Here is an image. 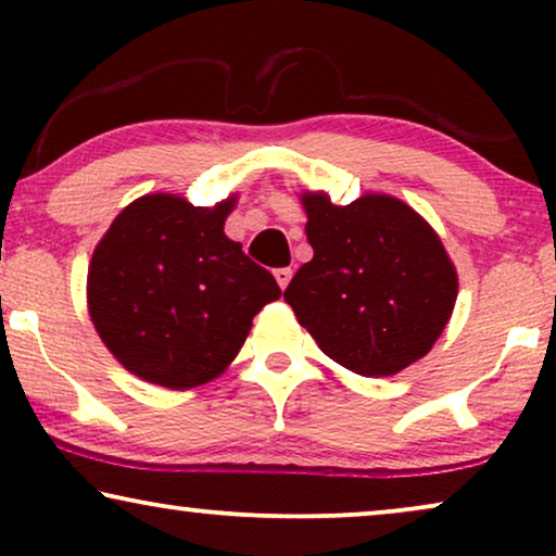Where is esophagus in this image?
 Masks as SVG:
<instances>
[{"label": "esophagus", "instance_id": "obj_1", "mask_svg": "<svg viewBox=\"0 0 556 556\" xmlns=\"http://www.w3.org/2000/svg\"><path fill=\"white\" fill-rule=\"evenodd\" d=\"M291 278H293V270L291 268H278L276 270V280H278V286L283 288V291H286V286L291 283Z\"/></svg>", "mask_w": 556, "mask_h": 556}]
</instances>
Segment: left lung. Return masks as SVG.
<instances>
[{
	"label": "left lung",
	"mask_w": 556,
	"mask_h": 556,
	"mask_svg": "<svg viewBox=\"0 0 556 556\" xmlns=\"http://www.w3.org/2000/svg\"><path fill=\"white\" fill-rule=\"evenodd\" d=\"M314 257L283 299L318 349L362 377L422 359L458 299V276L435 230L390 194L333 204L303 194Z\"/></svg>",
	"instance_id": "obj_1"
}]
</instances>
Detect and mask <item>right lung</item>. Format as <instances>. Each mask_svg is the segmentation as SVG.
<instances>
[{
	"instance_id": "obj_1",
	"label": "right lung",
	"mask_w": 556,
	"mask_h": 556,
	"mask_svg": "<svg viewBox=\"0 0 556 556\" xmlns=\"http://www.w3.org/2000/svg\"><path fill=\"white\" fill-rule=\"evenodd\" d=\"M235 197L215 210L174 194L128 204L98 242L88 311L109 352L169 390L223 375L253 316L280 299L276 278L225 235Z\"/></svg>"
}]
</instances>
